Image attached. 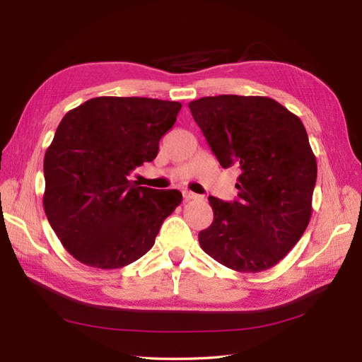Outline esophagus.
Returning a JSON list of instances; mask_svg holds the SVG:
<instances>
[{
  "mask_svg": "<svg viewBox=\"0 0 362 362\" xmlns=\"http://www.w3.org/2000/svg\"><path fill=\"white\" fill-rule=\"evenodd\" d=\"M183 199H185V201H191V199H196L197 197V194H194V193H191V191H183Z\"/></svg>",
  "mask_w": 362,
  "mask_h": 362,
  "instance_id": "1",
  "label": "esophagus"
}]
</instances>
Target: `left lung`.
Returning a JSON list of instances; mask_svg holds the SVG:
<instances>
[{"instance_id": "obj_1", "label": "left lung", "mask_w": 362, "mask_h": 362, "mask_svg": "<svg viewBox=\"0 0 362 362\" xmlns=\"http://www.w3.org/2000/svg\"><path fill=\"white\" fill-rule=\"evenodd\" d=\"M188 107L221 166L241 173L238 201L209 197L214 218L199 244L233 271H267L311 219L317 163L303 122L266 96H206Z\"/></svg>"}]
</instances>
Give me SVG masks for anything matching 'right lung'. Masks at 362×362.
I'll return each mask as SVG.
<instances>
[{
    "mask_svg": "<svg viewBox=\"0 0 362 362\" xmlns=\"http://www.w3.org/2000/svg\"><path fill=\"white\" fill-rule=\"evenodd\" d=\"M182 104L99 96L68 112L46 149L43 209L82 264L118 269L149 252L182 202L177 189L138 187L129 174L158 153Z\"/></svg>",
    "mask_w": 362,
    "mask_h": 362,
    "instance_id": "1",
    "label": "right lung"
}]
</instances>
